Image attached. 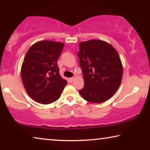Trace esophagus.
I'll return each instance as SVG.
<instances>
[{"instance_id":"obj_1","label":"esophagus","mask_w":150,"mask_h":150,"mask_svg":"<svg viewBox=\"0 0 150 150\" xmlns=\"http://www.w3.org/2000/svg\"><path fill=\"white\" fill-rule=\"evenodd\" d=\"M74 78L72 77V78H69V82H72L74 81Z\"/></svg>"}]
</instances>
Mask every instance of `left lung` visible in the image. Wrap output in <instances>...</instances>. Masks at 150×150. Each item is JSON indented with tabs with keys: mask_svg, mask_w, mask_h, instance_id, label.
I'll return each mask as SVG.
<instances>
[{
	"mask_svg": "<svg viewBox=\"0 0 150 150\" xmlns=\"http://www.w3.org/2000/svg\"><path fill=\"white\" fill-rule=\"evenodd\" d=\"M78 57L83 71L84 87L79 91L83 99L102 103L110 99L120 87L123 66L114 47L102 40L79 43Z\"/></svg>",
	"mask_w": 150,
	"mask_h": 150,
	"instance_id": "obj_1",
	"label": "left lung"
}]
</instances>
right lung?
<instances>
[{
	"instance_id": "add662e5",
	"label": "right lung",
	"mask_w": 150,
	"mask_h": 150,
	"mask_svg": "<svg viewBox=\"0 0 150 150\" xmlns=\"http://www.w3.org/2000/svg\"><path fill=\"white\" fill-rule=\"evenodd\" d=\"M64 44L40 41L32 45L24 58L21 77L28 95L43 104L60 98L67 82L59 74L57 61Z\"/></svg>"
}]
</instances>
